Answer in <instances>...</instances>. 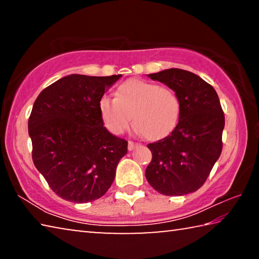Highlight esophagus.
<instances>
[{"instance_id": "obj_1", "label": "esophagus", "mask_w": 259, "mask_h": 259, "mask_svg": "<svg viewBox=\"0 0 259 259\" xmlns=\"http://www.w3.org/2000/svg\"><path fill=\"white\" fill-rule=\"evenodd\" d=\"M138 146V144H136V143H134V142H129L128 143V150L129 151H133V150H135L136 147Z\"/></svg>"}]
</instances>
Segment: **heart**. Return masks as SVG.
<instances>
[{"mask_svg": "<svg viewBox=\"0 0 259 259\" xmlns=\"http://www.w3.org/2000/svg\"><path fill=\"white\" fill-rule=\"evenodd\" d=\"M99 112L112 134H123L134 119L138 134L148 140H160L177 126L181 102L168 87L133 78L117 87L115 98L100 99Z\"/></svg>", "mask_w": 259, "mask_h": 259, "instance_id": "b5f03b06", "label": "heart"}]
</instances>
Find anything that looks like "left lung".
I'll return each instance as SVG.
<instances>
[{"label": "left lung", "instance_id": "8db88e82", "mask_svg": "<svg viewBox=\"0 0 259 259\" xmlns=\"http://www.w3.org/2000/svg\"><path fill=\"white\" fill-rule=\"evenodd\" d=\"M147 76L177 94L181 116L171 134L147 145L152 161L145 177L163 195L198 191L222 153L225 117L218 95L209 83L184 69L169 68Z\"/></svg>", "mask_w": 259, "mask_h": 259}]
</instances>
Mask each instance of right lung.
<instances>
[{"mask_svg":"<svg viewBox=\"0 0 259 259\" xmlns=\"http://www.w3.org/2000/svg\"><path fill=\"white\" fill-rule=\"evenodd\" d=\"M120 75L71 74L37 96L28 120L34 165L57 195L91 202L108 191L128 142L108 133L99 102Z\"/></svg>","mask_w":259,"mask_h":259,"instance_id":"obj_1","label":"right lung"}]
</instances>
